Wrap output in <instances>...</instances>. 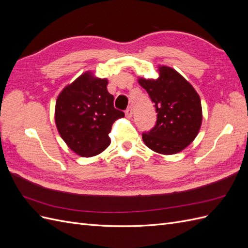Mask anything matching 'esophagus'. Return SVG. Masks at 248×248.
<instances>
[{
  "mask_svg": "<svg viewBox=\"0 0 248 248\" xmlns=\"http://www.w3.org/2000/svg\"><path fill=\"white\" fill-rule=\"evenodd\" d=\"M132 114H133V111H132V108L131 107H129L128 108L125 110V115H126L127 118H131Z\"/></svg>",
  "mask_w": 248,
  "mask_h": 248,
  "instance_id": "obj_1",
  "label": "esophagus"
}]
</instances>
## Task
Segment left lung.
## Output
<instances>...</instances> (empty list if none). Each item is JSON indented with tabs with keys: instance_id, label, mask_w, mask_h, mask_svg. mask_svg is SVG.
I'll use <instances>...</instances> for the list:
<instances>
[{
	"instance_id": "1",
	"label": "left lung",
	"mask_w": 248,
	"mask_h": 248,
	"mask_svg": "<svg viewBox=\"0 0 248 248\" xmlns=\"http://www.w3.org/2000/svg\"><path fill=\"white\" fill-rule=\"evenodd\" d=\"M159 78H139L155 104L157 121L142 133L145 145L154 152L170 155L181 152L197 138L202 125L201 98L181 74L168 66H159Z\"/></svg>"
}]
</instances>
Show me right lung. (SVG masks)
Instances as JSON below:
<instances>
[{"instance_id": "right-lung-1", "label": "right lung", "mask_w": 248, "mask_h": 248, "mask_svg": "<svg viewBox=\"0 0 248 248\" xmlns=\"http://www.w3.org/2000/svg\"><path fill=\"white\" fill-rule=\"evenodd\" d=\"M108 79L82 73L59 94L55 121L60 136L74 153L82 157L98 155L106 150L108 133L124 112L114 108V96L108 93Z\"/></svg>"}]
</instances>
